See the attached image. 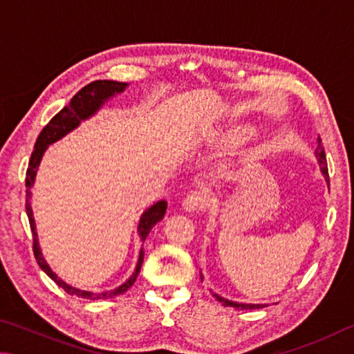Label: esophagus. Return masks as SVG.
Listing matches in <instances>:
<instances>
[{"label":"esophagus","mask_w":354,"mask_h":354,"mask_svg":"<svg viewBox=\"0 0 354 354\" xmlns=\"http://www.w3.org/2000/svg\"><path fill=\"white\" fill-rule=\"evenodd\" d=\"M207 207V197L202 193H189L183 201V209L188 213H194L199 212V209H203Z\"/></svg>","instance_id":"1"}]
</instances>
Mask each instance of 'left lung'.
I'll return each mask as SVG.
<instances>
[{
	"instance_id": "left-lung-1",
	"label": "left lung",
	"mask_w": 354,
	"mask_h": 354,
	"mask_svg": "<svg viewBox=\"0 0 354 354\" xmlns=\"http://www.w3.org/2000/svg\"><path fill=\"white\" fill-rule=\"evenodd\" d=\"M315 157H317V160H319L320 169H322V174H324L325 178H326V183H330V177H328V167H326V155H325V149H324V145H322L320 136L317 138V149H315ZM201 277H202V274H201ZM214 297L219 301H222V305H224V306H232L234 309H259V308L266 306V305H249V303L230 301V300L222 299V297L216 295V294H214Z\"/></svg>"
}]
</instances>
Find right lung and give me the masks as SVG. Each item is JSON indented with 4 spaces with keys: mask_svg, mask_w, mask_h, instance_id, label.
<instances>
[{
    "mask_svg": "<svg viewBox=\"0 0 354 354\" xmlns=\"http://www.w3.org/2000/svg\"><path fill=\"white\" fill-rule=\"evenodd\" d=\"M127 84L126 82H116V80H95V82H90L88 85H85L84 88H80L76 95L71 97V102L66 105V107L62 109L57 115H55L51 121H49L39 135V138L35 141L34 151L30 153V160H29V166L26 171V213H28V219H29V225L30 230H32V249H34V257L39 263L40 269L45 272V274L51 278L55 284H59L60 288H64L66 294L70 295H77L82 297V299H88V300H101V299H113V297L124 294L126 290L132 286L135 283L136 277H138L140 270H141V264L142 259H145V253H142V249L140 252L138 257V263H136L135 272L132 277L129 278L126 283H122L120 288H116L113 290H107V292H101V294H93L88 292V290H80L70 286L65 281H62L60 278L54 274L49 268L48 263L45 261V258L41 255L40 245H39V239H37V228H35V221L32 216V208H30V188H32L34 180H35V174L37 169H39L40 160L45 153L46 147L49 145H53L57 140H60L62 136H65L68 132H71L73 129H76L80 121L86 120L96 113V111L102 107V104L110 99L111 96L118 95V93H122L126 90ZM166 205L167 203L165 201H160L157 203H153L151 208H147L145 213L141 214L140 224H138V234L141 241H145L149 232L152 230V227L165 218L166 213Z\"/></svg>",
    "mask_w": 354,
    "mask_h": 354,
    "instance_id": "right-lung-1",
    "label": "right lung"
}]
</instances>
